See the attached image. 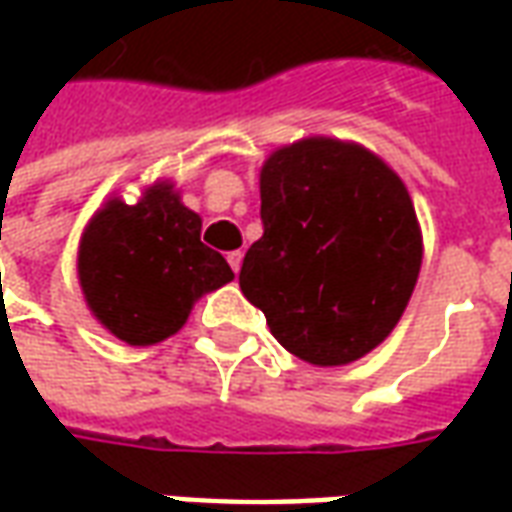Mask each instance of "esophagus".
<instances>
[{
    "mask_svg": "<svg viewBox=\"0 0 512 512\" xmlns=\"http://www.w3.org/2000/svg\"><path fill=\"white\" fill-rule=\"evenodd\" d=\"M241 260H244V252H241V249H235V252H227V263H230V268H233L235 274L241 271Z\"/></svg>",
    "mask_w": 512,
    "mask_h": 512,
    "instance_id": "34e87169",
    "label": "esophagus"
}]
</instances>
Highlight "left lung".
Masks as SVG:
<instances>
[{
	"label": "left lung",
	"mask_w": 512,
	"mask_h": 512,
	"mask_svg": "<svg viewBox=\"0 0 512 512\" xmlns=\"http://www.w3.org/2000/svg\"><path fill=\"white\" fill-rule=\"evenodd\" d=\"M260 219L238 282L279 345L337 367L384 343L422 266L403 180L362 145L310 136L263 164Z\"/></svg>",
	"instance_id": "obj_1"
}]
</instances>
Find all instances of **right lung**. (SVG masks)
I'll return each mask as SVG.
<instances>
[{
	"label": "right lung",
	"mask_w": 512,
	"mask_h": 512,
	"mask_svg": "<svg viewBox=\"0 0 512 512\" xmlns=\"http://www.w3.org/2000/svg\"><path fill=\"white\" fill-rule=\"evenodd\" d=\"M200 230L202 219L167 180L134 205L115 197L95 213L79 244V285L104 329L128 345L161 343L202 293L235 277Z\"/></svg>",
	"instance_id": "add662e5"
}]
</instances>
